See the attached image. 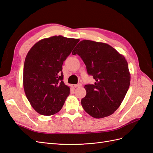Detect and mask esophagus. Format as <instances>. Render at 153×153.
I'll use <instances>...</instances> for the list:
<instances>
[{"label": "esophagus", "instance_id": "obj_1", "mask_svg": "<svg viewBox=\"0 0 153 153\" xmlns=\"http://www.w3.org/2000/svg\"><path fill=\"white\" fill-rule=\"evenodd\" d=\"M82 84H81V83H78V84H77L74 85V87H82Z\"/></svg>", "mask_w": 153, "mask_h": 153}]
</instances>
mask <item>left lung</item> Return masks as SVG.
I'll use <instances>...</instances> for the list:
<instances>
[{
    "instance_id": "1",
    "label": "left lung",
    "mask_w": 153,
    "mask_h": 153,
    "mask_svg": "<svg viewBox=\"0 0 153 153\" xmlns=\"http://www.w3.org/2000/svg\"><path fill=\"white\" fill-rule=\"evenodd\" d=\"M78 55L89 75L96 80L87 84L83 108L91 116L103 118L112 114L121 104L130 84V74L124 57L109 45L83 40L72 52Z\"/></svg>"
}]
</instances>
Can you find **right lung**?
Listing matches in <instances>:
<instances>
[{
  "label": "right lung",
  "instance_id": "obj_1",
  "mask_svg": "<svg viewBox=\"0 0 153 153\" xmlns=\"http://www.w3.org/2000/svg\"><path fill=\"white\" fill-rule=\"evenodd\" d=\"M79 39L61 36L41 39L27 53L24 87L31 106L39 114L51 115L61 110L70 93L63 82L62 64Z\"/></svg>",
  "mask_w": 153,
  "mask_h": 153
}]
</instances>
